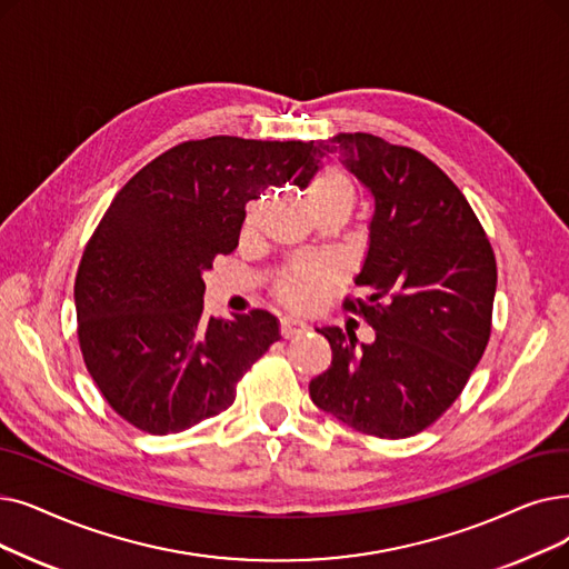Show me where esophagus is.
Returning <instances> with one entry per match:
<instances>
[{
	"label": "esophagus",
	"instance_id": "esophagus-1",
	"mask_svg": "<svg viewBox=\"0 0 569 569\" xmlns=\"http://www.w3.org/2000/svg\"><path fill=\"white\" fill-rule=\"evenodd\" d=\"M307 330H309V326L305 323V320H300V318H295V316H283V318H281V335H283L286 339L298 337V335H302V332H307Z\"/></svg>",
	"mask_w": 569,
	"mask_h": 569
}]
</instances>
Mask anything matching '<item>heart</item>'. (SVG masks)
I'll return each mask as SVG.
<instances>
[{
    "label": "heart",
    "mask_w": 569,
    "mask_h": 569,
    "mask_svg": "<svg viewBox=\"0 0 569 569\" xmlns=\"http://www.w3.org/2000/svg\"><path fill=\"white\" fill-rule=\"evenodd\" d=\"M337 192H351V183L341 174V171L326 169L311 181L309 200H316V197H326V194H337ZM330 277H332V269L328 264L305 262V264H298L288 271V277L283 279L279 292H281L283 302L307 309V307L316 305L320 292H323V288L328 286Z\"/></svg>",
    "instance_id": "heart-1"
}]
</instances>
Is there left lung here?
Here are the masks:
<instances>
[{
	"label": "left lung",
	"instance_id": "obj_1",
	"mask_svg": "<svg viewBox=\"0 0 569 569\" xmlns=\"http://www.w3.org/2000/svg\"><path fill=\"white\" fill-rule=\"evenodd\" d=\"M313 169L339 162L375 200L356 274L360 311L377 337L318 328L332 362L309 383L318 409L365 435L402 439L432 426L462 392L490 337L498 267L465 194L413 148L339 132L311 141ZM311 174L298 181L307 188Z\"/></svg>",
	"mask_w": 569,
	"mask_h": 569
}]
</instances>
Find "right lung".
<instances>
[{"mask_svg": "<svg viewBox=\"0 0 569 569\" xmlns=\"http://www.w3.org/2000/svg\"><path fill=\"white\" fill-rule=\"evenodd\" d=\"M311 141H186L113 197L73 300L88 372L134 428L174 435L226 411L237 381L281 339L262 309L204 318L202 274L237 249L246 202L311 174Z\"/></svg>", "mask_w": 569, "mask_h": 569, "instance_id": "right-lung-1", "label": "right lung"}]
</instances>
